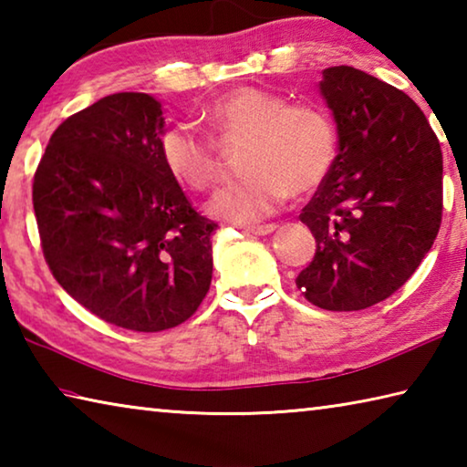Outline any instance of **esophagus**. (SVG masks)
I'll list each match as a JSON object with an SVG mask.
<instances>
[{
    "mask_svg": "<svg viewBox=\"0 0 467 467\" xmlns=\"http://www.w3.org/2000/svg\"><path fill=\"white\" fill-rule=\"evenodd\" d=\"M275 224H262V226H253V228H244L249 234H255V236H265V234H272L275 231Z\"/></svg>",
    "mask_w": 467,
    "mask_h": 467,
    "instance_id": "1",
    "label": "esophagus"
}]
</instances>
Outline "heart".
Returning a JSON list of instances; mask_svg holds the SVG:
<instances>
[{
    "label": "heart",
    "mask_w": 467,
    "mask_h": 467,
    "mask_svg": "<svg viewBox=\"0 0 467 467\" xmlns=\"http://www.w3.org/2000/svg\"><path fill=\"white\" fill-rule=\"evenodd\" d=\"M212 133L226 144L247 141L243 177L208 202L214 218L253 226L275 214L290 193L306 195L334 169L337 130L321 107L290 105L280 94L236 88L205 109ZM158 152L181 185L203 192L218 179L216 141L192 123H172L161 133Z\"/></svg>",
    "instance_id": "1"
}]
</instances>
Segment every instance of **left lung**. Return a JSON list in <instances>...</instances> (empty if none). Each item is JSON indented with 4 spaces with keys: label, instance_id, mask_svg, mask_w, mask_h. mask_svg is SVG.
<instances>
[{
    "label": "left lung",
    "instance_id": "1",
    "mask_svg": "<svg viewBox=\"0 0 467 467\" xmlns=\"http://www.w3.org/2000/svg\"><path fill=\"white\" fill-rule=\"evenodd\" d=\"M337 156L300 220L317 243L296 286L326 311H360L416 272L442 216V154L420 107L350 66L323 69Z\"/></svg>",
    "mask_w": 467,
    "mask_h": 467
}]
</instances>
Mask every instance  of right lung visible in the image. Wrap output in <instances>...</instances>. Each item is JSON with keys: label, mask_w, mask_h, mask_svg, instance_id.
<instances>
[{"label": "right lung", "mask_w": 467, "mask_h": 467, "mask_svg": "<svg viewBox=\"0 0 467 467\" xmlns=\"http://www.w3.org/2000/svg\"><path fill=\"white\" fill-rule=\"evenodd\" d=\"M161 102L117 92L67 117L38 162L33 205L55 280L102 321L177 327L212 282L214 220L161 161Z\"/></svg>", "instance_id": "right-lung-1"}]
</instances>
